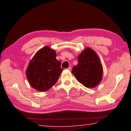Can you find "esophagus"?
<instances>
[{"label":"esophagus","mask_w":131,"mask_h":131,"mask_svg":"<svg viewBox=\"0 0 131 131\" xmlns=\"http://www.w3.org/2000/svg\"><path fill=\"white\" fill-rule=\"evenodd\" d=\"M68 70H69V71H71V68L70 67V66H69V67L67 69Z\"/></svg>","instance_id":"1"}]
</instances>
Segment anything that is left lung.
<instances>
[{
	"label": "left lung",
	"instance_id": "left-lung-1",
	"mask_svg": "<svg viewBox=\"0 0 131 131\" xmlns=\"http://www.w3.org/2000/svg\"><path fill=\"white\" fill-rule=\"evenodd\" d=\"M78 63L73 68L72 73L79 83L87 88H94L101 82L103 68L95 51L87 47L78 57Z\"/></svg>",
	"mask_w": 131,
	"mask_h": 131
}]
</instances>
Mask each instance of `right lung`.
Wrapping results in <instances>:
<instances>
[{"label":"right lung","mask_w":131,"mask_h":131,"mask_svg":"<svg viewBox=\"0 0 131 131\" xmlns=\"http://www.w3.org/2000/svg\"><path fill=\"white\" fill-rule=\"evenodd\" d=\"M54 49L46 46L36 53L26 70L30 84L39 92L48 91L56 84L63 69Z\"/></svg>","instance_id":"1"}]
</instances>
